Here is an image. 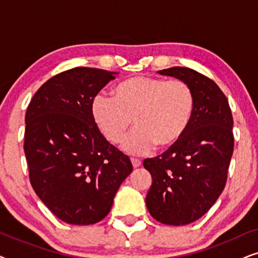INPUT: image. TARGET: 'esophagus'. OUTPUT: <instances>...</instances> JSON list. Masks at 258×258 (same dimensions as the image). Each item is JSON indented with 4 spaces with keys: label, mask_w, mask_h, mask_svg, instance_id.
Returning a JSON list of instances; mask_svg holds the SVG:
<instances>
[{
    "label": "esophagus",
    "mask_w": 258,
    "mask_h": 258,
    "mask_svg": "<svg viewBox=\"0 0 258 258\" xmlns=\"http://www.w3.org/2000/svg\"><path fill=\"white\" fill-rule=\"evenodd\" d=\"M132 164L134 168H139L141 167V164H142V162H141L139 158H132Z\"/></svg>",
    "instance_id": "esophagus-1"
}]
</instances>
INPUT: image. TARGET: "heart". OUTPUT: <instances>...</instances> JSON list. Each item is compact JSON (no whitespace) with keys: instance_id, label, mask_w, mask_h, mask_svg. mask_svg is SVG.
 Instances as JSON below:
<instances>
[{"instance_id":"obj_1","label":"heart","mask_w":258,"mask_h":258,"mask_svg":"<svg viewBox=\"0 0 258 258\" xmlns=\"http://www.w3.org/2000/svg\"><path fill=\"white\" fill-rule=\"evenodd\" d=\"M194 114L195 95L188 83L151 76L119 81L111 97L97 95L90 103L91 118L112 144L121 143L134 123L136 129L123 144L133 155L175 147L188 133Z\"/></svg>"}]
</instances>
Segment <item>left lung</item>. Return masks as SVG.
<instances>
[{"mask_svg":"<svg viewBox=\"0 0 258 258\" xmlns=\"http://www.w3.org/2000/svg\"><path fill=\"white\" fill-rule=\"evenodd\" d=\"M188 83L195 95V114L181 142L143 161L153 183L148 211L169 225H185L202 217L223 191L234 151L231 110L213 80L190 68L157 72Z\"/></svg>","mask_w":258,"mask_h":258,"instance_id":"obj_1","label":"left lung"}]
</instances>
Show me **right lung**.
I'll return each instance as SVG.
<instances>
[{
    "label": "right lung",
    "instance_id": "1",
    "mask_svg": "<svg viewBox=\"0 0 258 258\" xmlns=\"http://www.w3.org/2000/svg\"><path fill=\"white\" fill-rule=\"evenodd\" d=\"M115 74L67 70L49 79L28 105L23 148L31 186L66 223L103 220L133 171L129 157L104 139L90 115L91 100Z\"/></svg>",
    "mask_w": 258,
    "mask_h": 258
}]
</instances>
